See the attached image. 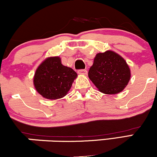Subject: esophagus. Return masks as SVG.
I'll use <instances>...</instances> for the list:
<instances>
[{
	"label": "esophagus",
	"mask_w": 157,
	"mask_h": 157,
	"mask_svg": "<svg viewBox=\"0 0 157 157\" xmlns=\"http://www.w3.org/2000/svg\"><path fill=\"white\" fill-rule=\"evenodd\" d=\"M77 72H78V74H80V75H86L87 73V71L86 69H79L77 71Z\"/></svg>",
	"instance_id": "esophagus-1"
}]
</instances>
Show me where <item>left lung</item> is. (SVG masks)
Wrapping results in <instances>:
<instances>
[{"mask_svg":"<svg viewBox=\"0 0 157 157\" xmlns=\"http://www.w3.org/2000/svg\"><path fill=\"white\" fill-rule=\"evenodd\" d=\"M89 77L101 92L114 94L125 89L130 80L131 71L121 56L107 51L96 55Z\"/></svg>","mask_w":157,"mask_h":157,"instance_id":"obj_1","label":"left lung"}]
</instances>
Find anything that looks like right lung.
Instances as JSON below:
<instances>
[{
    "mask_svg": "<svg viewBox=\"0 0 157 157\" xmlns=\"http://www.w3.org/2000/svg\"><path fill=\"white\" fill-rule=\"evenodd\" d=\"M77 76L72 68L61 63L60 57H49L36 70L34 85L45 98L56 100L66 95Z\"/></svg>",
    "mask_w": 157,
    "mask_h": 157,
    "instance_id": "obj_1",
    "label": "right lung"
}]
</instances>
